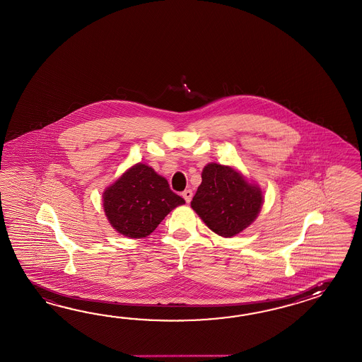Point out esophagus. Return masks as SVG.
Returning <instances> with one entry per match:
<instances>
[{"mask_svg":"<svg viewBox=\"0 0 362 362\" xmlns=\"http://www.w3.org/2000/svg\"><path fill=\"white\" fill-rule=\"evenodd\" d=\"M182 197H184V199H185L186 203H190L192 198H193V192L187 189V190H185V192L182 193Z\"/></svg>","mask_w":362,"mask_h":362,"instance_id":"34e87169","label":"esophagus"}]
</instances>
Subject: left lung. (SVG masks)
Returning a JSON list of instances; mask_svg holds the SVG:
<instances>
[{
  "instance_id": "8db88e82",
  "label": "left lung",
  "mask_w": 362,
  "mask_h": 362,
  "mask_svg": "<svg viewBox=\"0 0 362 362\" xmlns=\"http://www.w3.org/2000/svg\"><path fill=\"white\" fill-rule=\"evenodd\" d=\"M263 204L261 187L241 172L218 163H209L202 184L192 201L193 209L212 232L233 237L254 223Z\"/></svg>"
}]
</instances>
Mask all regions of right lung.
Listing matches in <instances>:
<instances>
[{"instance_id": "add662e5", "label": "right lung", "mask_w": 362, "mask_h": 362, "mask_svg": "<svg viewBox=\"0 0 362 362\" xmlns=\"http://www.w3.org/2000/svg\"><path fill=\"white\" fill-rule=\"evenodd\" d=\"M185 201L169 189L153 169L136 163L103 193V207L110 226L129 238H144Z\"/></svg>"}]
</instances>
